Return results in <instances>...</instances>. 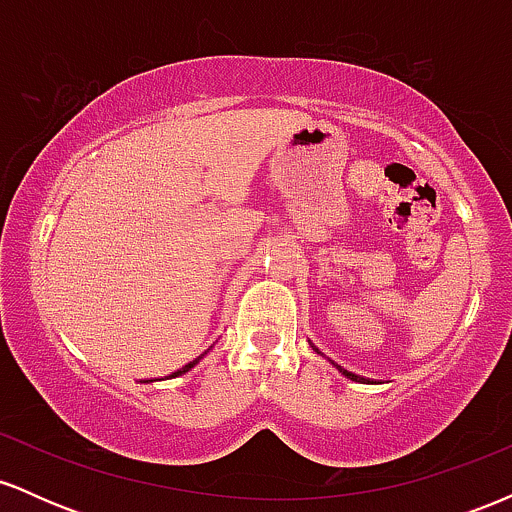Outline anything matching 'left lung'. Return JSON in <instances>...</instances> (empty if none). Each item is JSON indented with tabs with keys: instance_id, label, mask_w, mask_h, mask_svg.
<instances>
[{
	"instance_id": "obj_1",
	"label": "left lung",
	"mask_w": 512,
	"mask_h": 512,
	"mask_svg": "<svg viewBox=\"0 0 512 512\" xmlns=\"http://www.w3.org/2000/svg\"><path fill=\"white\" fill-rule=\"evenodd\" d=\"M337 370H339V373H342V375H346V378H349V380H356V383H363V378H358V375L349 373V370H344L342 366H337Z\"/></svg>"
}]
</instances>
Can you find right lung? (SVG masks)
I'll use <instances>...</instances> for the list:
<instances>
[{
    "mask_svg": "<svg viewBox=\"0 0 512 512\" xmlns=\"http://www.w3.org/2000/svg\"><path fill=\"white\" fill-rule=\"evenodd\" d=\"M204 354H207V351H204ZM204 354H202V356H197V358H195V361H190V363H187V366H182L180 370H175V373H173V375H170V378H178V375H182V373H187V370H190V368H195V366H197V363H199V361H202V358H204Z\"/></svg>",
    "mask_w": 512,
    "mask_h": 512,
    "instance_id": "1",
    "label": "right lung"
}]
</instances>
